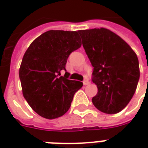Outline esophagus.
Listing matches in <instances>:
<instances>
[{
  "mask_svg": "<svg viewBox=\"0 0 148 148\" xmlns=\"http://www.w3.org/2000/svg\"><path fill=\"white\" fill-rule=\"evenodd\" d=\"M83 84L84 85H88V84H90V81H88V80H84V81H83Z\"/></svg>",
  "mask_w": 148,
  "mask_h": 148,
  "instance_id": "obj_1",
  "label": "esophagus"
}]
</instances>
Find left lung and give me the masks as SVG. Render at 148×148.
<instances>
[{
	"label": "left lung",
	"instance_id": "8db88e82",
	"mask_svg": "<svg viewBox=\"0 0 148 148\" xmlns=\"http://www.w3.org/2000/svg\"><path fill=\"white\" fill-rule=\"evenodd\" d=\"M94 67L93 83L97 94L93 104L101 112L114 114L130 102L140 78L138 58L122 38L105 28L77 31Z\"/></svg>",
	"mask_w": 148,
	"mask_h": 148
}]
</instances>
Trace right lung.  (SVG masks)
<instances>
[{"label": "right lung", "instance_id": "add662e5", "mask_svg": "<svg viewBox=\"0 0 148 148\" xmlns=\"http://www.w3.org/2000/svg\"><path fill=\"white\" fill-rule=\"evenodd\" d=\"M81 46L77 31L51 30L36 38L24 53L19 70L23 95L41 117L54 119L64 114L83 86L69 80L65 68L70 54ZM64 70L65 76H60Z\"/></svg>", "mask_w": 148, "mask_h": 148}]
</instances>
